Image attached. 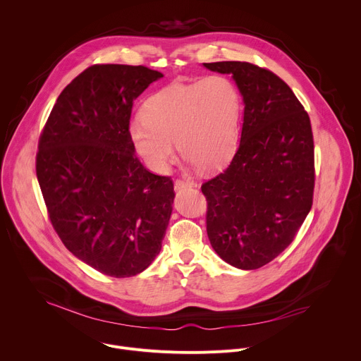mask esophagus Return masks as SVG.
Segmentation results:
<instances>
[{
	"mask_svg": "<svg viewBox=\"0 0 361 361\" xmlns=\"http://www.w3.org/2000/svg\"><path fill=\"white\" fill-rule=\"evenodd\" d=\"M191 185H192V183L185 181V180H176V181H174V190H176V191H181V190L188 188V187H191Z\"/></svg>",
	"mask_w": 361,
	"mask_h": 361,
	"instance_id": "1",
	"label": "esophagus"
}]
</instances>
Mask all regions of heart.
Returning a JSON list of instances; mask_svg holds the SVG:
<instances>
[{
    "mask_svg": "<svg viewBox=\"0 0 361 361\" xmlns=\"http://www.w3.org/2000/svg\"><path fill=\"white\" fill-rule=\"evenodd\" d=\"M241 94L233 80L213 74L200 81L174 82L151 95L142 118L130 123V138L154 173H164L174 145L190 163L210 171L226 164L238 145Z\"/></svg>",
    "mask_w": 361,
    "mask_h": 361,
    "instance_id": "1",
    "label": "heart"
}]
</instances>
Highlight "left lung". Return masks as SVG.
<instances>
[{
    "label": "left lung",
    "mask_w": 361,
    "mask_h": 361,
    "mask_svg": "<svg viewBox=\"0 0 361 361\" xmlns=\"http://www.w3.org/2000/svg\"><path fill=\"white\" fill-rule=\"evenodd\" d=\"M231 74L244 102L240 145L230 166L201 185L207 234L233 267L255 270L281 254L310 213L314 190L312 124L291 88L250 63H204Z\"/></svg>",
    "instance_id": "8db88e82"
}]
</instances>
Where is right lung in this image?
I'll return each instance as SVG.
<instances>
[{"label": "right lung", "instance_id": "1", "mask_svg": "<svg viewBox=\"0 0 361 361\" xmlns=\"http://www.w3.org/2000/svg\"><path fill=\"white\" fill-rule=\"evenodd\" d=\"M161 73L91 66L60 94L42 130L37 178L64 245L116 279L144 271L161 250L174 185L149 173L130 138L134 99Z\"/></svg>", "mask_w": 361, "mask_h": 361}]
</instances>
